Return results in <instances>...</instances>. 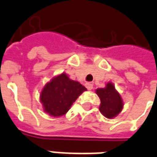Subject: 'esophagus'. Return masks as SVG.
Segmentation results:
<instances>
[{
    "instance_id": "esophagus-1",
    "label": "esophagus",
    "mask_w": 157,
    "mask_h": 157,
    "mask_svg": "<svg viewBox=\"0 0 157 157\" xmlns=\"http://www.w3.org/2000/svg\"><path fill=\"white\" fill-rule=\"evenodd\" d=\"M85 86H86V88L88 90H91L93 88V85L92 84H90V83H86L85 84Z\"/></svg>"
}]
</instances>
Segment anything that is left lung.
Segmentation results:
<instances>
[{"mask_svg":"<svg viewBox=\"0 0 157 157\" xmlns=\"http://www.w3.org/2000/svg\"><path fill=\"white\" fill-rule=\"evenodd\" d=\"M95 92L101 101L99 110L106 118L113 119L121 112L124 102L112 82H108L104 88H98Z\"/></svg>","mask_w":157,"mask_h":157,"instance_id":"obj_1","label":"left lung"}]
</instances>
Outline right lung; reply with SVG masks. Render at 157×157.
<instances>
[{"mask_svg":"<svg viewBox=\"0 0 157 157\" xmlns=\"http://www.w3.org/2000/svg\"><path fill=\"white\" fill-rule=\"evenodd\" d=\"M87 90L79 82L71 79L62 72L48 81L40 93L43 109L51 117H60L67 113L72 103Z\"/></svg>","mask_w":157,"mask_h":157,"instance_id":"add662e5","label":"right lung"}]
</instances>
